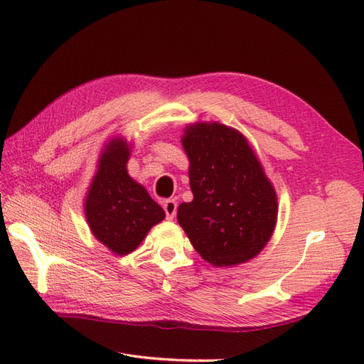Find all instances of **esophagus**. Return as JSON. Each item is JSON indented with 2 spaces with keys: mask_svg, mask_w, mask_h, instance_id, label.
<instances>
[{
  "mask_svg": "<svg viewBox=\"0 0 364 364\" xmlns=\"http://www.w3.org/2000/svg\"><path fill=\"white\" fill-rule=\"evenodd\" d=\"M164 211H165V215H167L168 220H173L174 215H176V211H178V203H176V200H173V199L165 200L164 202Z\"/></svg>",
  "mask_w": 364,
  "mask_h": 364,
  "instance_id": "obj_1",
  "label": "esophagus"
}]
</instances>
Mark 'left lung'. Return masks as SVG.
I'll return each instance as SVG.
<instances>
[{
  "instance_id": "8db88e82",
  "label": "left lung",
  "mask_w": 364,
  "mask_h": 364,
  "mask_svg": "<svg viewBox=\"0 0 364 364\" xmlns=\"http://www.w3.org/2000/svg\"><path fill=\"white\" fill-rule=\"evenodd\" d=\"M193 200L181 203L178 222L199 255L215 267L257 257L278 217L272 182L247 139L220 123L185 127Z\"/></svg>"
}]
</instances>
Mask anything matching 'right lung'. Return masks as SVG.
<instances>
[{
  "mask_svg": "<svg viewBox=\"0 0 364 364\" xmlns=\"http://www.w3.org/2000/svg\"><path fill=\"white\" fill-rule=\"evenodd\" d=\"M130 150L114 138L98 159L87 190L85 215L94 237L115 255L134 252L149 230L165 218L164 209L127 173Z\"/></svg>",
  "mask_w": 364,
  "mask_h": 364,
  "instance_id": "obj_1",
  "label": "right lung"
}]
</instances>
